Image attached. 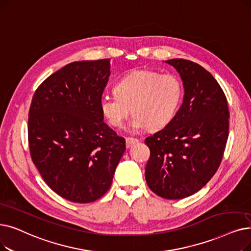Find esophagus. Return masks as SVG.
<instances>
[{"label":"esophagus","instance_id":"1","mask_svg":"<svg viewBox=\"0 0 251 251\" xmlns=\"http://www.w3.org/2000/svg\"><path fill=\"white\" fill-rule=\"evenodd\" d=\"M138 139L137 138H133V137H127L126 138V147L127 148H130L131 147L132 145H134V144H136V143H138Z\"/></svg>","mask_w":251,"mask_h":251}]
</instances>
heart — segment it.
Wrapping results in <instances>:
<instances>
[{
  "mask_svg": "<svg viewBox=\"0 0 251 251\" xmlns=\"http://www.w3.org/2000/svg\"><path fill=\"white\" fill-rule=\"evenodd\" d=\"M182 96L177 75L139 70L126 75L116 85V93L101 95L100 105L105 119L122 127L129 114H134L128 128L138 132L148 127L159 129L176 116Z\"/></svg>",
  "mask_w": 251,
  "mask_h": 251,
  "instance_id": "b5f03b06",
  "label": "heart"
}]
</instances>
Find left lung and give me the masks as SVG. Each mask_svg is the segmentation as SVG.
Here are the masks:
<instances>
[{
    "mask_svg": "<svg viewBox=\"0 0 251 251\" xmlns=\"http://www.w3.org/2000/svg\"><path fill=\"white\" fill-rule=\"evenodd\" d=\"M165 62L179 74L184 95L171 121L145 140L151 151L146 179L160 197L178 200L201 190L219 168L230 114L226 95L209 72L187 59Z\"/></svg>",
    "mask_w": 251,
    "mask_h": 251,
    "instance_id": "obj_1",
    "label": "left lung"
}]
</instances>
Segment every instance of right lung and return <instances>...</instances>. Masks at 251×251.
<instances>
[{
    "instance_id": "1",
    "label": "right lung",
    "mask_w": 251,
    "mask_h": 251,
    "mask_svg": "<svg viewBox=\"0 0 251 251\" xmlns=\"http://www.w3.org/2000/svg\"><path fill=\"white\" fill-rule=\"evenodd\" d=\"M111 59L74 61L52 74L32 97L30 156L60 197L90 203L110 189L125 139L103 122L100 100Z\"/></svg>"
}]
</instances>
